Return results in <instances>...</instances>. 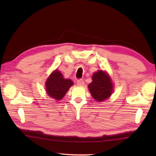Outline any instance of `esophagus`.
Returning a JSON list of instances; mask_svg holds the SVG:
<instances>
[{"instance_id":"34e87169","label":"esophagus","mask_w":156,"mask_h":156,"mask_svg":"<svg viewBox=\"0 0 156 156\" xmlns=\"http://www.w3.org/2000/svg\"><path fill=\"white\" fill-rule=\"evenodd\" d=\"M77 84H78V86L82 87V86L84 85V81H83V80H78L77 81Z\"/></svg>"}]
</instances>
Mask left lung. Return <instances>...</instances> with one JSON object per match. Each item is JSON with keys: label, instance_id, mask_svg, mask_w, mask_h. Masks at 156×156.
Wrapping results in <instances>:
<instances>
[{"label": "left lung", "instance_id": "obj_1", "mask_svg": "<svg viewBox=\"0 0 156 156\" xmlns=\"http://www.w3.org/2000/svg\"><path fill=\"white\" fill-rule=\"evenodd\" d=\"M92 97L98 102L107 100L113 91V86L110 76L106 72L98 70L92 76V82L88 85Z\"/></svg>", "mask_w": 156, "mask_h": 156}]
</instances>
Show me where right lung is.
I'll return each instance as SVG.
<instances>
[{
    "instance_id": "right-lung-1",
    "label": "right lung",
    "mask_w": 156,
    "mask_h": 156,
    "mask_svg": "<svg viewBox=\"0 0 156 156\" xmlns=\"http://www.w3.org/2000/svg\"><path fill=\"white\" fill-rule=\"evenodd\" d=\"M73 84L72 80L63 78L62 73L56 69L50 74L45 82L47 94L55 100H60Z\"/></svg>"
}]
</instances>
